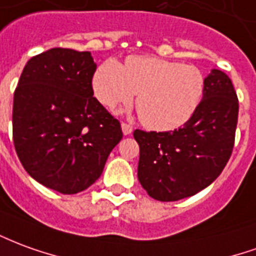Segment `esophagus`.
I'll list each match as a JSON object with an SVG mask.
<instances>
[{
  "label": "esophagus",
  "instance_id": "esophagus-1",
  "mask_svg": "<svg viewBox=\"0 0 256 256\" xmlns=\"http://www.w3.org/2000/svg\"><path fill=\"white\" fill-rule=\"evenodd\" d=\"M122 130H123V134H124V136H128V134H132V132H133V126L126 122H122Z\"/></svg>",
  "mask_w": 256,
  "mask_h": 256
}]
</instances>
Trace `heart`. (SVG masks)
<instances>
[{"mask_svg": "<svg viewBox=\"0 0 256 256\" xmlns=\"http://www.w3.org/2000/svg\"><path fill=\"white\" fill-rule=\"evenodd\" d=\"M92 87L100 102L108 108L128 105L136 94L141 122L152 130H172L190 119L205 88L202 72L155 56H130L126 68L106 60L97 69Z\"/></svg>", "mask_w": 256, "mask_h": 256, "instance_id": "1", "label": "heart"}]
</instances>
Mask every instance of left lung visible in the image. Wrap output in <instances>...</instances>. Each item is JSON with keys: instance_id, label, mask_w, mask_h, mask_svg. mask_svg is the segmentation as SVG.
Returning a JSON list of instances; mask_svg holds the SVG:
<instances>
[{"instance_id": "obj_1", "label": "left lung", "mask_w": 256, "mask_h": 256, "mask_svg": "<svg viewBox=\"0 0 256 256\" xmlns=\"http://www.w3.org/2000/svg\"><path fill=\"white\" fill-rule=\"evenodd\" d=\"M238 98L228 74L214 69L190 119L170 132L134 130L140 146L137 176L158 201H178L208 187L233 152Z\"/></svg>"}]
</instances>
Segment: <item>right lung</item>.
<instances>
[{"instance_id":"obj_1","label":"right lung","mask_w":256,"mask_h":256,"mask_svg":"<svg viewBox=\"0 0 256 256\" xmlns=\"http://www.w3.org/2000/svg\"><path fill=\"white\" fill-rule=\"evenodd\" d=\"M88 51L51 48L30 58L14 94L12 133L32 178L60 194L96 183L122 140L120 122L92 97Z\"/></svg>"}]
</instances>
